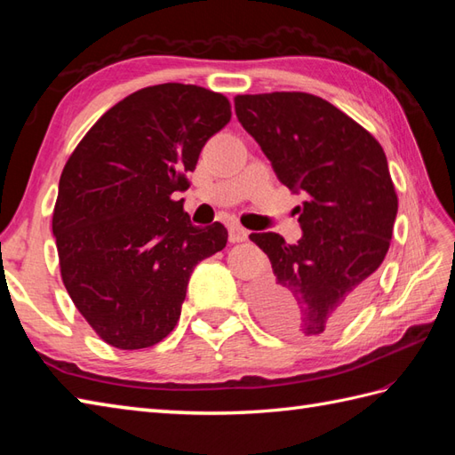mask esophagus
Here are the masks:
<instances>
[{
	"label": "esophagus",
	"instance_id": "1",
	"mask_svg": "<svg viewBox=\"0 0 455 455\" xmlns=\"http://www.w3.org/2000/svg\"><path fill=\"white\" fill-rule=\"evenodd\" d=\"M248 238V230L240 225H228V240L230 243H244Z\"/></svg>",
	"mask_w": 455,
	"mask_h": 455
}]
</instances>
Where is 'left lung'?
<instances>
[{"label": "left lung", "instance_id": "obj_1", "mask_svg": "<svg viewBox=\"0 0 455 455\" xmlns=\"http://www.w3.org/2000/svg\"><path fill=\"white\" fill-rule=\"evenodd\" d=\"M235 111L277 180L307 196L297 244L250 235L274 269L252 293L256 313L287 336L334 331L365 301L393 236L399 203L381 144L311 93L236 95Z\"/></svg>", "mask_w": 455, "mask_h": 455}]
</instances>
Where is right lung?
I'll use <instances>...</instances> for the list:
<instances>
[{
    "instance_id": "add662e5",
    "label": "right lung",
    "mask_w": 455,
    "mask_h": 455,
    "mask_svg": "<svg viewBox=\"0 0 455 455\" xmlns=\"http://www.w3.org/2000/svg\"><path fill=\"white\" fill-rule=\"evenodd\" d=\"M230 121L225 95L160 84L131 93L68 158L52 215L60 274L101 340L140 350L178 324L189 277L220 252V222L196 227L172 193L189 188L201 148Z\"/></svg>"
}]
</instances>
